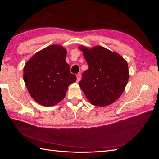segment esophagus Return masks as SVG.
I'll use <instances>...</instances> for the list:
<instances>
[{
  "mask_svg": "<svg viewBox=\"0 0 159 159\" xmlns=\"http://www.w3.org/2000/svg\"><path fill=\"white\" fill-rule=\"evenodd\" d=\"M81 75L80 74H78L77 75V82H79V81L81 80Z\"/></svg>",
  "mask_w": 159,
  "mask_h": 159,
  "instance_id": "esophagus-1",
  "label": "esophagus"
}]
</instances>
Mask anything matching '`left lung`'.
I'll return each instance as SVG.
<instances>
[{"label": "left lung", "instance_id": "left-lung-1", "mask_svg": "<svg viewBox=\"0 0 159 159\" xmlns=\"http://www.w3.org/2000/svg\"><path fill=\"white\" fill-rule=\"evenodd\" d=\"M88 69L84 71L79 85L89 102L105 107L114 103L125 88L129 74L126 60L117 53L98 46H80Z\"/></svg>", "mask_w": 159, "mask_h": 159}]
</instances>
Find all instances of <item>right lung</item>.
I'll use <instances>...</instances> for the list:
<instances>
[{
  "label": "right lung",
  "instance_id": "obj_1",
  "mask_svg": "<svg viewBox=\"0 0 159 159\" xmlns=\"http://www.w3.org/2000/svg\"><path fill=\"white\" fill-rule=\"evenodd\" d=\"M67 51L53 44L38 52L24 68V80L31 97L44 106H53L63 99L69 85L76 81L66 61Z\"/></svg>",
  "mask_w": 159,
  "mask_h": 159
}]
</instances>
